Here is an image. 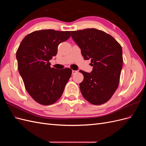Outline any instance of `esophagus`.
<instances>
[{
    "instance_id": "obj_1",
    "label": "esophagus",
    "mask_w": 146,
    "mask_h": 146,
    "mask_svg": "<svg viewBox=\"0 0 146 146\" xmlns=\"http://www.w3.org/2000/svg\"><path fill=\"white\" fill-rule=\"evenodd\" d=\"M78 72V71L77 70H72V74H76V73H77Z\"/></svg>"
}]
</instances>
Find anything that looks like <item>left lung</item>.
<instances>
[{
	"label": "left lung",
	"instance_id": "left-lung-1",
	"mask_svg": "<svg viewBox=\"0 0 146 146\" xmlns=\"http://www.w3.org/2000/svg\"><path fill=\"white\" fill-rule=\"evenodd\" d=\"M73 40L85 60H91V73L80 70L82 94L90 103L99 105L108 101L119 86L122 68L121 46L111 35L96 29L71 31Z\"/></svg>",
	"mask_w": 146,
	"mask_h": 146
}]
</instances>
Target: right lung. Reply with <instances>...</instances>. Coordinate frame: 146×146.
<instances>
[{
    "label": "right lung",
    "instance_id": "add662e5",
    "mask_svg": "<svg viewBox=\"0 0 146 146\" xmlns=\"http://www.w3.org/2000/svg\"><path fill=\"white\" fill-rule=\"evenodd\" d=\"M70 36L69 31H35L23 39L16 52L17 67L25 89L41 105H52L60 99L71 76L70 69L51 68L49 62L56 55L60 43Z\"/></svg>",
    "mask_w": 146,
    "mask_h": 146
}]
</instances>
